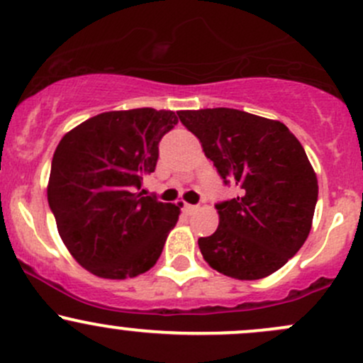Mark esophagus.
Here are the masks:
<instances>
[{
	"label": "esophagus",
	"instance_id": "esophagus-1",
	"mask_svg": "<svg viewBox=\"0 0 363 363\" xmlns=\"http://www.w3.org/2000/svg\"><path fill=\"white\" fill-rule=\"evenodd\" d=\"M199 208H201V206H199V204H185V211H186V213H189V214L196 213Z\"/></svg>",
	"mask_w": 363,
	"mask_h": 363
}]
</instances>
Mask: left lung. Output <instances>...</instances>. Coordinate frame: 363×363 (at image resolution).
<instances>
[{
  "instance_id": "obj_1",
  "label": "left lung",
  "mask_w": 363,
  "mask_h": 363,
  "mask_svg": "<svg viewBox=\"0 0 363 363\" xmlns=\"http://www.w3.org/2000/svg\"><path fill=\"white\" fill-rule=\"evenodd\" d=\"M225 185L239 196L218 202L220 225L199 239L220 274L256 280L282 268L305 244L318 197L317 174L286 124L237 108L178 112Z\"/></svg>"
}]
</instances>
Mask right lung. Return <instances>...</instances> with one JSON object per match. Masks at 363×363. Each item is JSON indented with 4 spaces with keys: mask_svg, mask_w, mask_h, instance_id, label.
<instances>
[{
    "mask_svg": "<svg viewBox=\"0 0 363 363\" xmlns=\"http://www.w3.org/2000/svg\"><path fill=\"white\" fill-rule=\"evenodd\" d=\"M171 111H112L69 131L53 154L48 204L74 259L102 279L147 272L161 256L180 208L142 196Z\"/></svg>",
    "mask_w": 363,
    "mask_h": 363,
    "instance_id": "right-lung-1",
    "label": "right lung"
}]
</instances>
